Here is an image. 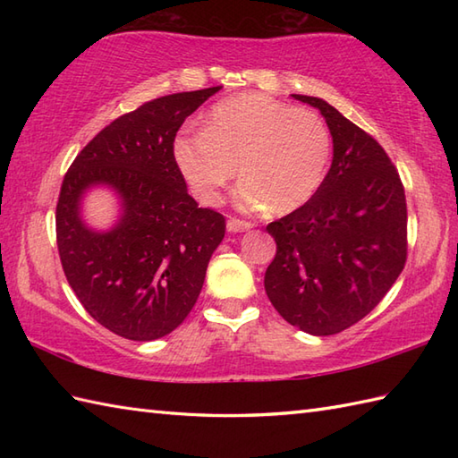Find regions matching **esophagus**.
Returning <instances> with one entry per match:
<instances>
[{
	"label": "esophagus",
	"instance_id": "esophagus-1",
	"mask_svg": "<svg viewBox=\"0 0 458 458\" xmlns=\"http://www.w3.org/2000/svg\"><path fill=\"white\" fill-rule=\"evenodd\" d=\"M251 226H254V224L240 220V218H230L226 222V228H228V232H232V234H238V232H248Z\"/></svg>",
	"mask_w": 458,
	"mask_h": 458
}]
</instances>
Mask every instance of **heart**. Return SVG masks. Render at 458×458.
<instances>
[{
    "mask_svg": "<svg viewBox=\"0 0 458 458\" xmlns=\"http://www.w3.org/2000/svg\"><path fill=\"white\" fill-rule=\"evenodd\" d=\"M330 148L328 125L315 110L244 92L214 104L202 130L181 131L173 153L194 197L207 207L220 202L240 171L242 208L287 214L315 197Z\"/></svg>",
    "mask_w": 458,
    "mask_h": 458,
    "instance_id": "heart-1",
    "label": "heart"
}]
</instances>
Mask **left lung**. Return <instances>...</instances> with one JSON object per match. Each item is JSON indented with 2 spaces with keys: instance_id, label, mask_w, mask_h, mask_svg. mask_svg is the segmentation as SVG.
I'll list each match as a JSON object with an SVG mask.
<instances>
[{
  "instance_id": "8db88e82",
  "label": "left lung",
  "mask_w": 458,
  "mask_h": 458,
  "mask_svg": "<svg viewBox=\"0 0 458 458\" xmlns=\"http://www.w3.org/2000/svg\"><path fill=\"white\" fill-rule=\"evenodd\" d=\"M293 98L325 118L333 163L313 199L267 224L277 254L264 285L289 325L328 336L364 318L400 277L407 256L405 192L372 135L323 98Z\"/></svg>"
}]
</instances>
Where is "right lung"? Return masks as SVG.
<instances>
[{
	"label": "right lung",
	"mask_w": 458,
	"mask_h": 458,
	"mask_svg": "<svg viewBox=\"0 0 458 458\" xmlns=\"http://www.w3.org/2000/svg\"><path fill=\"white\" fill-rule=\"evenodd\" d=\"M222 86L161 96L122 115L76 155L56 204V246L82 307L118 336L161 338L197 303L208 261L224 238V216L199 208L174 161L182 122ZM94 188L116 194L108 231L83 220Z\"/></svg>",
	"instance_id": "obj_1"
}]
</instances>
